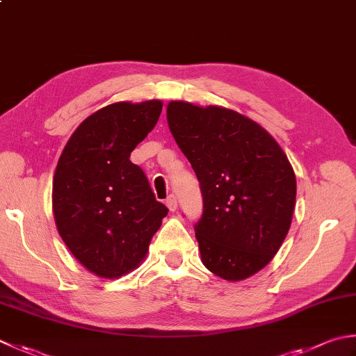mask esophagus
Masks as SVG:
<instances>
[{"instance_id":"1","label":"esophagus","mask_w":356,"mask_h":356,"mask_svg":"<svg viewBox=\"0 0 356 356\" xmlns=\"http://www.w3.org/2000/svg\"><path fill=\"white\" fill-rule=\"evenodd\" d=\"M166 207L170 208V211H176L177 210V199L174 194H171V196H168V199H166Z\"/></svg>"}]
</instances>
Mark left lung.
Returning <instances> with one entry per match:
<instances>
[{
    "label": "left lung",
    "mask_w": 356,
    "mask_h": 356,
    "mask_svg": "<svg viewBox=\"0 0 356 356\" xmlns=\"http://www.w3.org/2000/svg\"><path fill=\"white\" fill-rule=\"evenodd\" d=\"M166 120L204 196L194 225L202 264L225 281H243L273 259L287 236L296 177L270 132L222 106L172 100Z\"/></svg>",
    "instance_id": "8db88e82"
}]
</instances>
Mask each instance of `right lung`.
Listing matches in <instances>:
<instances>
[{
    "mask_svg": "<svg viewBox=\"0 0 356 356\" xmlns=\"http://www.w3.org/2000/svg\"><path fill=\"white\" fill-rule=\"evenodd\" d=\"M163 103L117 102L85 118L54 174L58 234L83 267L104 280L131 273L146 257L168 208L156 200L132 149L152 131Z\"/></svg>",
    "mask_w": 356,
    "mask_h": 356,
    "instance_id": "add662e5",
    "label": "right lung"
}]
</instances>
